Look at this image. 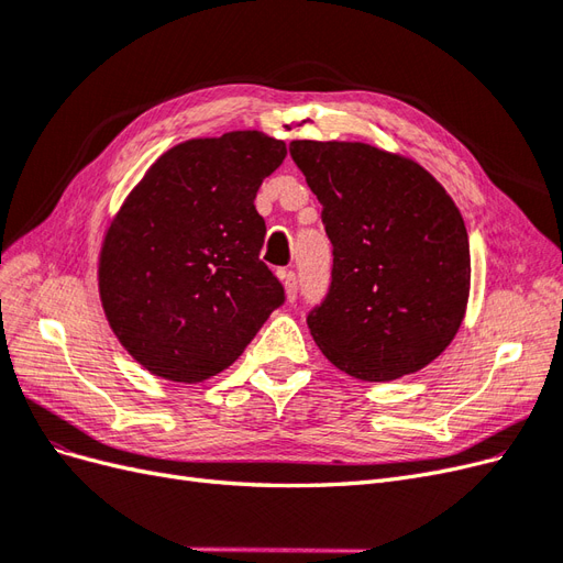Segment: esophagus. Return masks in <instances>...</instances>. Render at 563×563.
<instances>
[{
	"label": "esophagus",
	"mask_w": 563,
	"mask_h": 563,
	"mask_svg": "<svg viewBox=\"0 0 563 563\" xmlns=\"http://www.w3.org/2000/svg\"><path fill=\"white\" fill-rule=\"evenodd\" d=\"M279 277H282V282H284V288H286V298L288 300H296L298 298V279H296V275L294 272H279Z\"/></svg>",
	"instance_id": "1"
}]
</instances>
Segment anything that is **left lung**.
Listing matches in <instances>:
<instances>
[{"label":"left lung","instance_id":"1","mask_svg":"<svg viewBox=\"0 0 563 563\" xmlns=\"http://www.w3.org/2000/svg\"><path fill=\"white\" fill-rule=\"evenodd\" d=\"M333 244L331 286L308 314L327 360L368 383L434 362L470 298L465 220L432 174L401 155L345 141H294Z\"/></svg>","mask_w":563,"mask_h":563}]
</instances>
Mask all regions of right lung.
Instances as JSON below:
<instances>
[{"label":"right lung","instance_id":"obj_1","mask_svg":"<svg viewBox=\"0 0 563 563\" xmlns=\"http://www.w3.org/2000/svg\"><path fill=\"white\" fill-rule=\"evenodd\" d=\"M286 143L263 131L185 141L152 164L112 218L98 258L110 329L150 373L201 383L225 371L284 302L261 261L263 180Z\"/></svg>","mask_w":563,"mask_h":563}]
</instances>
